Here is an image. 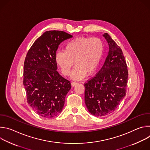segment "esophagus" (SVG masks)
Masks as SVG:
<instances>
[{
	"mask_svg": "<svg viewBox=\"0 0 150 150\" xmlns=\"http://www.w3.org/2000/svg\"><path fill=\"white\" fill-rule=\"evenodd\" d=\"M78 83V82H71V85L72 87H74V86H75L76 85H77Z\"/></svg>",
	"mask_w": 150,
	"mask_h": 150,
	"instance_id": "34e87169",
	"label": "esophagus"
}]
</instances>
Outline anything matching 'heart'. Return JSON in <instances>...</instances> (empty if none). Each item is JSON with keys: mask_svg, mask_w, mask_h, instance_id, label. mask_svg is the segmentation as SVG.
<instances>
[{"mask_svg": "<svg viewBox=\"0 0 150 150\" xmlns=\"http://www.w3.org/2000/svg\"><path fill=\"white\" fill-rule=\"evenodd\" d=\"M104 44L97 37H78L69 41L64 51L58 52L56 62L62 74L68 76L74 64L76 65L71 77L81 79L94 74L98 68L104 54Z\"/></svg>", "mask_w": 150, "mask_h": 150, "instance_id": "heart-1", "label": "heart"}]
</instances>
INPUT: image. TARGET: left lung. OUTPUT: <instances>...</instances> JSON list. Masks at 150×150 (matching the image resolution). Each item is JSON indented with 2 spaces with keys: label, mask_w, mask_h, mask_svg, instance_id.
I'll list each match as a JSON object with an SVG mask.
<instances>
[{
  "label": "left lung",
  "mask_w": 150,
  "mask_h": 150,
  "mask_svg": "<svg viewBox=\"0 0 150 150\" xmlns=\"http://www.w3.org/2000/svg\"><path fill=\"white\" fill-rule=\"evenodd\" d=\"M103 35L109 45L108 55L99 72L84 83L85 105L97 117L111 114L117 109L126 95L128 78L122 49L108 33Z\"/></svg>",
  "instance_id": "1"
}]
</instances>
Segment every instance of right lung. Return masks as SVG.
I'll list each match as a JSON object with an SVG mask.
<instances>
[{"label":"right lung","instance_id":"add662e5","mask_svg":"<svg viewBox=\"0 0 150 150\" xmlns=\"http://www.w3.org/2000/svg\"><path fill=\"white\" fill-rule=\"evenodd\" d=\"M72 35L62 31H48L29 49L24 66L23 84L27 100L39 116L51 118L62 110L70 81L57 71L55 56L59 45Z\"/></svg>","mask_w":150,"mask_h":150}]
</instances>
